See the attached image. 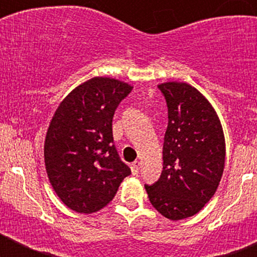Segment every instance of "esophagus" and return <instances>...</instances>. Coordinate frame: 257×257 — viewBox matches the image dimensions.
<instances>
[{
    "mask_svg": "<svg viewBox=\"0 0 257 257\" xmlns=\"http://www.w3.org/2000/svg\"><path fill=\"white\" fill-rule=\"evenodd\" d=\"M139 170H140V162L139 161H135V162L131 165V171H133L134 175H136L138 172H139Z\"/></svg>",
    "mask_w": 257,
    "mask_h": 257,
    "instance_id": "esophagus-1",
    "label": "esophagus"
}]
</instances>
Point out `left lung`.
I'll return each mask as SVG.
<instances>
[{"label": "left lung", "mask_w": 257, "mask_h": 257, "mask_svg": "<svg viewBox=\"0 0 257 257\" xmlns=\"http://www.w3.org/2000/svg\"><path fill=\"white\" fill-rule=\"evenodd\" d=\"M169 108L161 178L145 185L152 206L178 221L196 215L212 198L225 163V138L205 95L187 82L158 85Z\"/></svg>", "instance_id": "obj_1"}]
</instances>
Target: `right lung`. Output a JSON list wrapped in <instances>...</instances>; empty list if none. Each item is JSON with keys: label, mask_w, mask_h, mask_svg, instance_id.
<instances>
[{"label": "right lung", "mask_w": 257, "mask_h": 257, "mask_svg": "<svg viewBox=\"0 0 257 257\" xmlns=\"http://www.w3.org/2000/svg\"><path fill=\"white\" fill-rule=\"evenodd\" d=\"M133 86L94 77L73 88L49 124L44 156L56 196L70 210L92 213L105 207L131 174L113 145L112 121Z\"/></svg>", "instance_id": "1"}]
</instances>
